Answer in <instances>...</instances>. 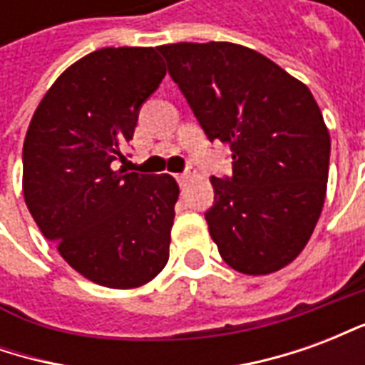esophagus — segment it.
<instances>
[{
	"label": "esophagus",
	"instance_id": "1",
	"mask_svg": "<svg viewBox=\"0 0 365 365\" xmlns=\"http://www.w3.org/2000/svg\"><path fill=\"white\" fill-rule=\"evenodd\" d=\"M191 175L193 174H191L190 170H187V172H183V174L178 175V180H180V182H187V180H191Z\"/></svg>",
	"mask_w": 365,
	"mask_h": 365
}]
</instances>
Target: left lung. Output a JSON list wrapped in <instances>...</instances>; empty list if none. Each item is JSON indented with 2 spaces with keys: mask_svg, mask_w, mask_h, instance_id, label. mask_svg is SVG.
Wrapping results in <instances>:
<instances>
[{
  "mask_svg": "<svg viewBox=\"0 0 365 365\" xmlns=\"http://www.w3.org/2000/svg\"><path fill=\"white\" fill-rule=\"evenodd\" d=\"M158 51L209 140L232 152V175L211 178L205 213L221 258L240 274L282 269L309 242L327 195L330 135L313 93L240 44Z\"/></svg>",
  "mask_w": 365,
  "mask_h": 365,
  "instance_id": "left-lung-1",
  "label": "left lung"
}]
</instances>
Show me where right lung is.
Listing matches in <instances>:
<instances>
[{"mask_svg":"<svg viewBox=\"0 0 365 365\" xmlns=\"http://www.w3.org/2000/svg\"><path fill=\"white\" fill-rule=\"evenodd\" d=\"M156 48H101L64 70L23 143V195L44 237L90 282L130 289L170 256L180 187L119 168L140 105L166 76Z\"/></svg>","mask_w":365,"mask_h":365,"instance_id":"1","label":"right lung"}]
</instances>
